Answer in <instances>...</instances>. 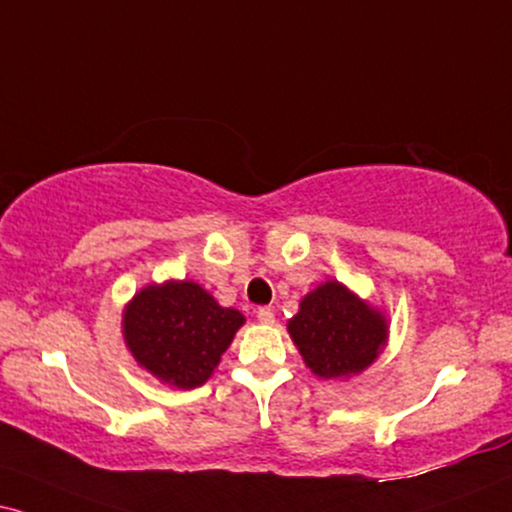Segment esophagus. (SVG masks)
Here are the masks:
<instances>
[{
	"label": "esophagus",
	"mask_w": 512,
	"mask_h": 512,
	"mask_svg": "<svg viewBox=\"0 0 512 512\" xmlns=\"http://www.w3.org/2000/svg\"><path fill=\"white\" fill-rule=\"evenodd\" d=\"M257 319H260V323H264V326H271V323H274V309L260 307L257 309Z\"/></svg>",
	"instance_id": "obj_1"
}]
</instances>
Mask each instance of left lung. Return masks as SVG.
<instances>
[{
    "instance_id": "8db88e82",
    "label": "left lung",
    "mask_w": 512,
    "mask_h": 512,
    "mask_svg": "<svg viewBox=\"0 0 512 512\" xmlns=\"http://www.w3.org/2000/svg\"><path fill=\"white\" fill-rule=\"evenodd\" d=\"M288 333L314 375L349 380L383 354L390 321L383 309L331 278L302 297Z\"/></svg>"
}]
</instances>
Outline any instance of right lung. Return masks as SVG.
Listing matches in <instances>:
<instances>
[{
  "mask_svg": "<svg viewBox=\"0 0 512 512\" xmlns=\"http://www.w3.org/2000/svg\"><path fill=\"white\" fill-rule=\"evenodd\" d=\"M245 316L222 307L196 281L148 283L122 309V338L134 361L163 385L208 383Z\"/></svg>",
  "mask_w": 512,
  "mask_h": 512,
  "instance_id": "add662e5",
  "label": "right lung"
}]
</instances>
